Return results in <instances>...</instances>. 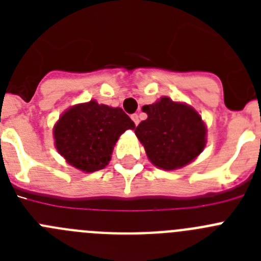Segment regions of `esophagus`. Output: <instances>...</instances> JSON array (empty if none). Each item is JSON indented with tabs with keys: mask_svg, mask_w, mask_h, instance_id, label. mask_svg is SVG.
Returning a JSON list of instances; mask_svg holds the SVG:
<instances>
[{
	"mask_svg": "<svg viewBox=\"0 0 261 261\" xmlns=\"http://www.w3.org/2000/svg\"><path fill=\"white\" fill-rule=\"evenodd\" d=\"M132 120H133V123L136 124V125H138V123H140V117H138V115L137 114H135V115H132Z\"/></svg>",
	"mask_w": 261,
	"mask_h": 261,
	"instance_id": "1",
	"label": "esophagus"
}]
</instances>
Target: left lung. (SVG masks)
Instances as JSON below:
<instances>
[{"instance_id": "1", "label": "left lung", "mask_w": 261, "mask_h": 261, "mask_svg": "<svg viewBox=\"0 0 261 261\" xmlns=\"http://www.w3.org/2000/svg\"><path fill=\"white\" fill-rule=\"evenodd\" d=\"M142 111L147 119L138 124L135 133L156 167L180 168L204 150L206 129L193 108L162 98L144 106Z\"/></svg>"}]
</instances>
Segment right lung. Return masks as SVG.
I'll return each instance as SVG.
<instances>
[{
  "label": "right lung",
  "instance_id": "obj_1",
  "mask_svg": "<svg viewBox=\"0 0 261 261\" xmlns=\"http://www.w3.org/2000/svg\"><path fill=\"white\" fill-rule=\"evenodd\" d=\"M126 129H135V123L121 108L91 100L66 111L53 135L56 149L68 163L94 172L108 165L114 145Z\"/></svg>",
  "mask_w": 261,
  "mask_h": 261
}]
</instances>
